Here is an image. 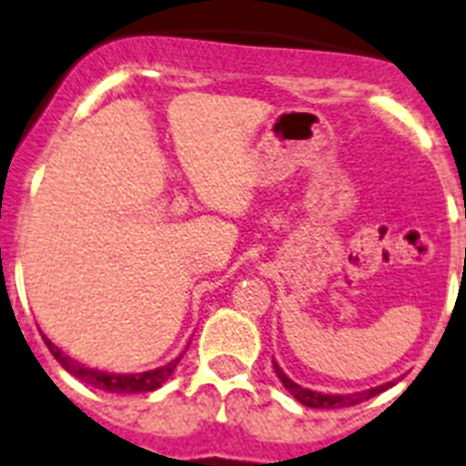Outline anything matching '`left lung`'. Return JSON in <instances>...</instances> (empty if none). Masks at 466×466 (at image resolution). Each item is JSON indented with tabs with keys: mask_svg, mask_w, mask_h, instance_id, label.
Returning <instances> with one entry per match:
<instances>
[{
	"mask_svg": "<svg viewBox=\"0 0 466 466\" xmlns=\"http://www.w3.org/2000/svg\"><path fill=\"white\" fill-rule=\"evenodd\" d=\"M273 368H276V375H278V380L282 381V386H285V389L289 390V393H292L299 402L306 404V407H312V410H340V407H354V404L375 398L377 393H381V390H386L393 386V381H389V384H381V386H377V389L360 390V393L329 395V393H317V390L303 389V386L294 384V381L289 380V377H287L276 363H273Z\"/></svg>",
	"mask_w": 466,
	"mask_h": 466,
	"instance_id": "left-lung-1",
	"label": "left lung"
}]
</instances>
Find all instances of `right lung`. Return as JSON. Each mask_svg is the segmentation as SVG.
Segmentation results:
<instances>
[{"label": "right lung", "mask_w": 466, "mask_h": 466, "mask_svg": "<svg viewBox=\"0 0 466 466\" xmlns=\"http://www.w3.org/2000/svg\"><path fill=\"white\" fill-rule=\"evenodd\" d=\"M43 340H46L50 354L55 356L59 363H62L64 370L71 372L76 380L85 381V384L94 386V389L107 390V393H147V390H156L158 386H163L165 381L169 380V375L174 372L177 363L181 360V356H179V359H174L172 363L163 365V368H156V370H147V372H135V375H110V372H101V370H94V368H85V365H80L77 360L68 359V356L64 354L59 347L52 345L46 336H43Z\"/></svg>", "instance_id": "1"}]
</instances>
